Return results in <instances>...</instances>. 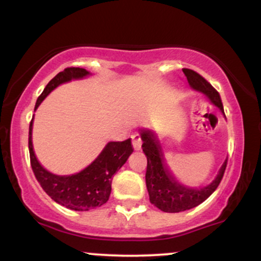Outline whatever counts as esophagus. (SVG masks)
<instances>
[{
    "instance_id": "esophagus-1",
    "label": "esophagus",
    "mask_w": 261,
    "mask_h": 261,
    "mask_svg": "<svg viewBox=\"0 0 261 261\" xmlns=\"http://www.w3.org/2000/svg\"><path fill=\"white\" fill-rule=\"evenodd\" d=\"M131 139H133V146L136 151L141 149V146H142V140H141V135L139 133H134L131 135Z\"/></svg>"
}]
</instances>
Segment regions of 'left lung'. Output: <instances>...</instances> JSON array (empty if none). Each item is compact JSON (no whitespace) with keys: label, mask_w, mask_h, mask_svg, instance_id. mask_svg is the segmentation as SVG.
Masks as SVG:
<instances>
[{"label":"left lung","mask_w":261,"mask_h":261,"mask_svg":"<svg viewBox=\"0 0 261 261\" xmlns=\"http://www.w3.org/2000/svg\"><path fill=\"white\" fill-rule=\"evenodd\" d=\"M182 72L187 76L189 85L195 91L203 93L214 106L224 114L222 100L216 89L200 76L199 73L189 68H182ZM226 116V115H224ZM142 149L147 157V170H146V187H147L149 201L155 207L164 212H181L190 210L205 201L207 197L216 190L222 180L227 161L221 167L220 172L214 181L203 188H188L181 185L173 178L168 168L164 164L163 157L155 142L154 135L149 130L141 131Z\"/></svg>","instance_id":"obj_1"}]
</instances>
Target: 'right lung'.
<instances>
[{
	"label": "right lung",
	"instance_id": "add662e5",
	"mask_svg": "<svg viewBox=\"0 0 261 261\" xmlns=\"http://www.w3.org/2000/svg\"><path fill=\"white\" fill-rule=\"evenodd\" d=\"M89 72L81 67H67L59 72L47 83L43 93L39 95L35 109L40 106L50 92L61 83L70 82L71 80H80L88 76ZM33 119L29 125V155H31L32 169L35 178L54 201L74 211H88L100 207L109 200L112 193L113 175L118 172L133 153L131 139L118 142H109L100 154L82 172L72 175H56L47 172L39 163L33 149L32 142Z\"/></svg>",
	"mask_w": 261,
	"mask_h": 261
}]
</instances>
